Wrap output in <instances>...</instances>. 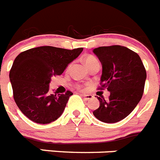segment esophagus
Segmentation results:
<instances>
[{
	"label": "esophagus",
	"mask_w": 160,
	"mask_h": 160,
	"mask_svg": "<svg viewBox=\"0 0 160 160\" xmlns=\"http://www.w3.org/2000/svg\"><path fill=\"white\" fill-rule=\"evenodd\" d=\"M81 96L84 97V99L86 100V101H88V100H91L92 98V95H88V94H84L82 93Z\"/></svg>",
	"instance_id": "1"
}]
</instances>
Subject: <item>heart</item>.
Returning <instances> with one entry per match:
<instances>
[{"label":"heart","instance_id":"1","mask_svg":"<svg viewBox=\"0 0 160 160\" xmlns=\"http://www.w3.org/2000/svg\"><path fill=\"white\" fill-rule=\"evenodd\" d=\"M98 62V59L96 58V57L92 56V55H89V56L86 57L85 59H84V63H85L86 66L88 68L89 65L92 64V63H95Z\"/></svg>","mask_w":160,"mask_h":160}]
</instances>
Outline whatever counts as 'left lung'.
<instances>
[{
    "label": "left lung",
    "mask_w": 160,
    "mask_h": 160,
    "mask_svg": "<svg viewBox=\"0 0 160 160\" xmlns=\"http://www.w3.org/2000/svg\"><path fill=\"white\" fill-rule=\"evenodd\" d=\"M102 65L101 84L110 92L109 99L97 97L98 120L115 123L128 116L143 94L147 72L139 55L122 46L100 47L92 51Z\"/></svg>",
    "instance_id": "1"
}]
</instances>
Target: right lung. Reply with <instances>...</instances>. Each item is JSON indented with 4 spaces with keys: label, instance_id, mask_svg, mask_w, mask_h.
I'll use <instances>...</instances> for the list:
<instances>
[{
    "label": "right lung",
    "instance_id": "1",
    "mask_svg": "<svg viewBox=\"0 0 160 160\" xmlns=\"http://www.w3.org/2000/svg\"><path fill=\"white\" fill-rule=\"evenodd\" d=\"M83 48L67 50L43 46L29 49L16 57L9 72L13 98L30 120L48 124L62 115L72 92L50 94L51 77L59 76Z\"/></svg>",
    "mask_w": 160,
    "mask_h": 160
}]
</instances>
